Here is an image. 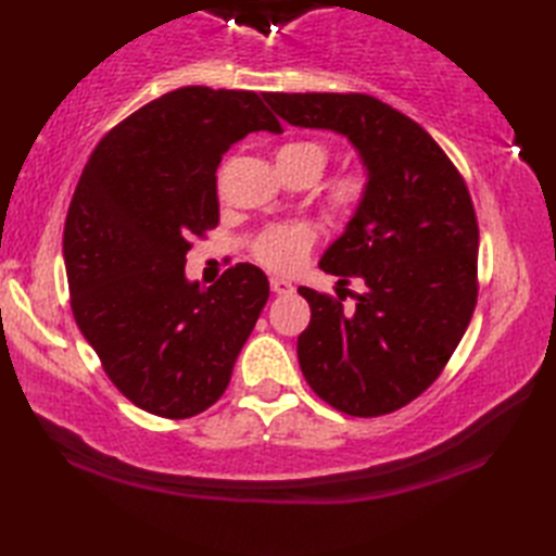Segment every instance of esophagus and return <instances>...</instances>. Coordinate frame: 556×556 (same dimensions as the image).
I'll return each mask as SVG.
<instances>
[{
	"label": "esophagus",
	"instance_id": "esophagus-1",
	"mask_svg": "<svg viewBox=\"0 0 556 556\" xmlns=\"http://www.w3.org/2000/svg\"><path fill=\"white\" fill-rule=\"evenodd\" d=\"M269 287H271V291L275 293H279V296H289V293H293V287L291 281H287V279H281V277H271L269 279Z\"/></svg>",
	"mask_w": 556,
	"mask_h": 556
}]
</instances>
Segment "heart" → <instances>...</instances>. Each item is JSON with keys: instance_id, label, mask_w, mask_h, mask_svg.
Masks as SVG:
<instances>
[{"instance_id": "heart-1", "label": "heart", "mask_w": 556, "mask_h": 556, "mask_svg": "<svg viewBox=\"0 0 556 556\" xmlns=\"http://www.w3.org/2000/svg\"><path fill=\"white\" fill-rule=\"evenodd\" d=\"M279 162L313 174V179L323 174L327 164V148L317 140H296L279 150ZM368 191V174L361 167H351L332 176L323 188L320 203L329 219H344L361 205ZM317 239L311 224H275L257 236L253 243V257L271 271H293L308 257Z\"/></svg>"}]
</instances>
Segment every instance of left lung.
Listing matches in <instances>:
<instances>
[{
	"label": "left lung",
	"instance_id": "8db88e82",
	"mask_svg": "<svg viewBox=\"0 0 556 556\" xmlns=\"http://www.w3.org/2000/svg\"><path fill=\"white\" fill-rule=\"evenodd\" d=\"M281 119L349 136L370 181L320 269L363 293L301 287L311 325L299 361L313 392L356 418L410 404L442 375L478 303V217L456 164L437 140L365 92H265Z\"/></svg>",
	"mask_w": 556,
	"mask_h": 556
}]
</instances>
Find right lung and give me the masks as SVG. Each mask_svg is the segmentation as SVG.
<instances>
[{"mask_svg":"<svg viewBox=\"0 0 556 556\" xmlns=\"http://www.w3.org/2000/svg\"><path fill=\"white\" fill-rule=\"evenodd\" d=\"M253 131L281 134L257 92L172 90L102 136L71 198V311L112 384L152 416L215 404L269 299L251 263L207 289L184 275L191 239L219 224L222 155Z\"/></svg>","mask_w":556,"mask_h":556,"instance_id":"right-lung-1","label":"right lung"}]
</instances>
